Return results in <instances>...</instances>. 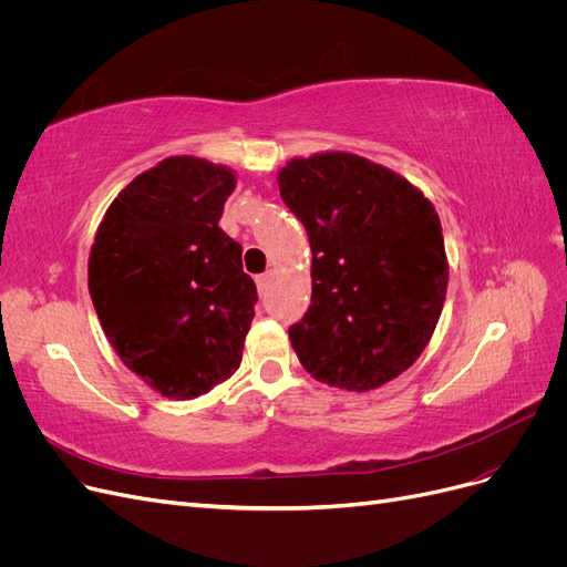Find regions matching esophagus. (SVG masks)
Segmentation results:
<instances>
[{
    "label": "esophagus",
    "mask_w": 567,
    "mask_h": 567,
    "mask_svg": "<svg viewBox=\"0 0 567 567\" xmlns=\"http://www.w3.org/2000/svg\"><path fill=\"white\" fill-rule=\"evenodd\" d=\"M255 284H257V290H260V293H265L267 286H269V274H260V277L255 279Z\"/></svg>",
    "instance_id": "esophagus-1"
}]
</instances>
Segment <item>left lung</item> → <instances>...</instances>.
Wrapping results in <instances>:
<instances>
[{
  "label": "left lung",
  "instance_id": "left-lung-1",
  "mask_svg": "<svg viewBox=\"0 0 567 567\" xmlns=\"http://www.w3.org/2000/svg\"><path fill=\"white\" fill-rule=\"evenodd\" d=\"M279 192L312 248V302L288 329L317 381L367 392L398 379L431 340L447 255L416 186L352 153L290 161Z\"/></svg>",
  "mask_w": 567,
  "mask_h": 567
}]
</instances>
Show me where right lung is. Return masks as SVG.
I'll return each mask as SVG.
<instances>
[{
    "label": "right lung",
    "mask_w": 567,
    "mask_h": 567,
    "mask_svg": "<svg viewBox=\"0 0 567 567\" xmlns=\"http://www.w3.org/2000/svg\"><path fill=\"white\" fill-rule=\"evenodd\" d=\"M236 177L165 158L111 203L90 252V296L123 364L173 400H194L241 364L257 288L219 227Z\"/></svg>",
    "instance_id": "1"
}]
</instances>
